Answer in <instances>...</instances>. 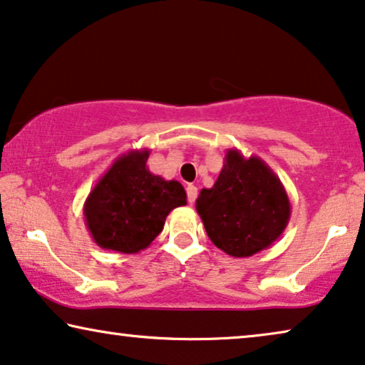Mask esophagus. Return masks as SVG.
I'll use <instances>...</instances> for the list:
<instances>
[{
	"label": "esophagus",
	"instance_id": "obj_1",
	"mask_svg": "<svg viewBox=\"0 0 365 365\" xmlns=\"http://www.w3.org/2000/svg\"><path fill=\"white\" fill-rule=\"evenodd\" d=\"M197 193L198 190L195 185H187V197H188V203H195V200H197Z\"/></svg>",
	"mask_w": 365,
	"mask_h": 365
}]
</instances>
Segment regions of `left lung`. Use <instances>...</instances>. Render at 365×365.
I'll return each instance as SVG.
<instances>
[{"label":"left lung","mask_w":365,"mask_h":365,"mask_svg":"<svg viewBox=\"0 0 365 365\" xmlns=\"http://www.w3.org/2000/svg\"><path fill=\"white\" fill-rule=\"evenodd\" d=\"M195 207L212 243L233 258L269 248L291 217L279 177L259 157H245L238 148H228L217 182L200 192Z\"/></svg>","instance_id":"left-lung-1"}]
</instances>
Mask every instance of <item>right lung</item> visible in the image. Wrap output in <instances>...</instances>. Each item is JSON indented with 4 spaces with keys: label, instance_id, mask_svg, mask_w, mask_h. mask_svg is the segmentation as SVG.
I'll return each mask as SVG.
<instances>
[{
    "label": "right lung",
    "instance_id": "right-lung-1",
    "mask_svg": "<svg viewBox=\"0 0 365 365\" xmlns=\"http://www.w3.org/2000/svg\"><path fill=\"white\" fill-rule=\"evenodd\" d=\"M148 155V148L122 153L87 195L86 227L102 250L135 255L148 248L168 213L187 205L180 182L150 173Z\"/></svg>",
    "mask_w": 365,
    "mask_h": 365
}]
</instances>
